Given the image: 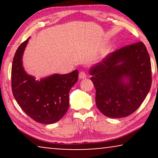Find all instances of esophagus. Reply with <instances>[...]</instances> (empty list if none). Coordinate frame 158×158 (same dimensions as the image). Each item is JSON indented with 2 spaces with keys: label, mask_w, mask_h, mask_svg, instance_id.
Returning <instances> with one entry per match:
<instances>
[{
  "label": "esophagus",
  "mask_w": 158,
  "mask_h": 158,
  "mask_svg": "<svg viewBox=\"0 0 158 158\" xmlns=\"http://www.w3.org/2000/svg\"><path fill=\"white\" fill-rule=\"evenodd\" d=\"M86 77V73L83 71H81L79 73V78L80 79H84Z\"/></svg>",
  "instance_id": "obj_1"
}]
</instances>
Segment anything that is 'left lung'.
Instances as JSON below:
<instances>
[{
    "label": "left lung",
    "instance_id": "left-lung-1",
    "mask_svg": "<svg viewBox=\"0 0 158 158\" xmlns=\"http://www.w3.org/2000/svg\"><path fill=\"white\" fill-rule=\"evenodd\" d=\"M96 103L103 115L122 118L134 113L150 91V57L143 42L123 47L90 70Z\"/></svg>",
    "mask_w": 158,
    "mask_h": 158
}]
</instances>
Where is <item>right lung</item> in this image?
I'll return each mask as SVG.
<instances>
[{
	"mask_svg": "<svg viewBox=\"0 0 158 158\" xmlns=\"http://www.w3.org/2000/svg\"><path fill=\"white\" fill-rule=\"evenodd\" d=\"M29 39L15 53L11 68V88L16 101L29 117L42 124L61 119L69 108V92L78 80V71L55 74L36 81L25 72L22 56Z\"/></svg>",
	"mask_w": 158,
	"mask_h": 158,
	"instance_id": "add662e5",
	"label": "right lung"
}]
</instances>
